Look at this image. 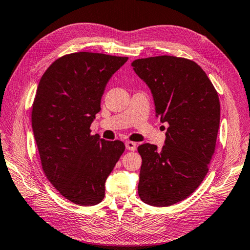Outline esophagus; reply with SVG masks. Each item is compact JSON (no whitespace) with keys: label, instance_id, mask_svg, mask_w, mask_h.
Wrapping results in <instances>:
<instances>
[{"label":"esophagus","instance_id":"1","mask_svg":"<svg viewBox=\"0 0 250 250\" xmlns=\"http://www.w3.org/2000/svg\"><path fill=\"white\" fill-rule=\"evenodd\" d=\"M125 148L127 150H131V151H134V150H136V143L131 142V141H126L125 142Z\"/></svg>","mask_w":250,"mask_h":250}]
</instances>
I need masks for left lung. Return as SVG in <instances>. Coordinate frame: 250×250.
Segmentation results:
<instances>
[{
	"label": "left lung",
	"mask_w": 250,
	"mask_h": 250,
	"mask_svg": "<svg viewBox=\"0 0 250 250\" xmlns=\"http://www.w3.org/2000/svg\"><path fill=\"white\" fill-rule=\"evenodd\" d=\"M132 66L151 89L156 117L168 125L161 151L151 144L137 148L138 195L147 205L169 207L193 194L207 176L219 127L218 95L190 60L162 55L135 60Z\"/></svg>",
	"instance_id": "obj_1"
}]
</instances>
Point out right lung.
<instances>
[{
    "label": "right lung",
    "instance_id": "add662e5",
    "mask_svg": "<svg viewBox=\"0 0 250 250\" xmlns=\"http://www.w3.org/2000/svg\"><path fill=\"white\" fill-rule=\"evenodd\" d=\"M127 57L92 52L63 55L40 79L32 126L42 170L61 195L75 205L100 204L105 181L125 151L120 141L90 134L112 75Z\"/></svg>",
    "mask_w": 250,
    "mask_h": 250
}]
</instances>
